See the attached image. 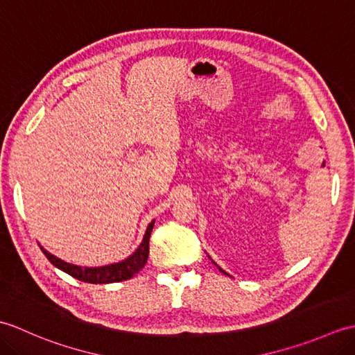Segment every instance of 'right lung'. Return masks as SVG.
Masks as SVG:
<instances>
[{"label": "right lung", "instance_id": "right-lung-1", "mask_svg": "<svg viewBox=\"0 0 355 355\" xmlns=\"http://www.w3.org/2000/svg\"><path fill=\"white\" fill-rule=\"evenodd\" d=\"M154 221L148 225L145 238H143L141 244L139 245L137 250H135L130 258L119 263H111V266L105 267H96V268H88V267H78L71 266V263H67L61 259H58L56 256H53L47 250H44L41 247L42 253L47 256V259L53 263V266L58 267L59 270L65 271L70 276H73L78 281H84L87 284H112V282H120V281H128L131 279L135 273L145 267L149 254V236L150 232H153Z\"/></svg>", "mask_w": 355, "mask_h": 355}]
</instances>
